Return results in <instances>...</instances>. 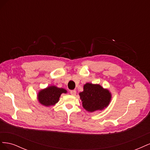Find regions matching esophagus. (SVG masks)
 Segmentation results:
<instances>
[{
	"instance_id": "esophagus-1",
	"label": "esophagus",
	"mask_w": 150,
	"mask_h": 150,
	"mask_svg": "<svg viewBox=\"0 0 150 150\" xmlns=\"http://www.w3.org/2000/svg\"><path fill=\"white\" fill-rule=\"evenodd\" d=\"M70 93H71V95H72V96H75L76 94V90H71L70 91Z\"/></svg>"
}]
</instances>
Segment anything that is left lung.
I'll return each instance as SVG.
<instances>
[{
    "label": "left lung",
    "instance_id": "8db88e82",
    "mask_svg": "<svg viewBox=\"0 0 150 150\" xmlns=\"http://www.w3.org/2000/svg\"><path fill=\"white\" fill-rule=\"evenodd\" d=\"M83 106L86 110L93 112L106 108L111 101V94L99 84L86 83L84 91L79 93Z\"/></svg>",
    "mask_w": 150,
    "mask_h": 150
}]
</instances>
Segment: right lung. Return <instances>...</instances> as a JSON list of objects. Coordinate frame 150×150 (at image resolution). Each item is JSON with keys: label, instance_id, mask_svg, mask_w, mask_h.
Returning a JSON list of instances; mask_svg holds the SVG:
<instances>
[{"label": "right lung", "instance_id": "add662e5", "mask_svg": "<svg viewBox=\"0 0 150 150\" xmlns=\"http://www.w3.org/2000/svg\"><path fill=\"white\" fill-rule=\"evenodd\" d=\"M66 90L51 86L40 91L38 94V99L40 104L45 106H53L59 101L62 93H66Z\"/></svg>", "mask_w": 150, "mask_h": 150}]
</instances>
